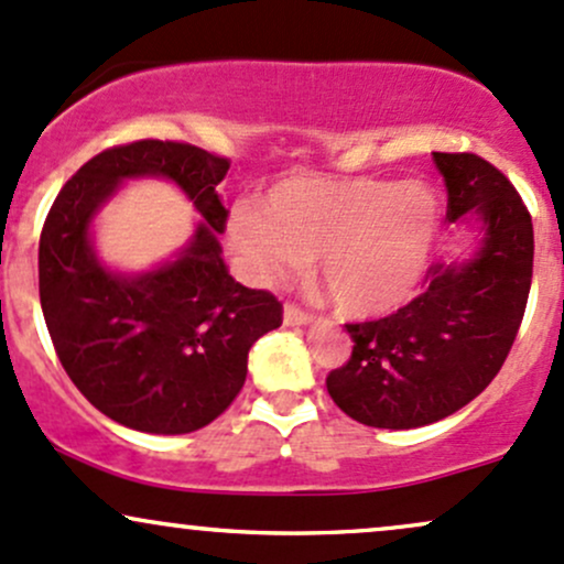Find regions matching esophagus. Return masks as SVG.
<instances>
[{
	"mask_svg": "<svg viewBox=\"0 0 564 564\" xmlns=\"http://www.w3.org/2000/svg\"><path fill=\"white\" fill-rule=\"evenodd\" d=\"M283 323H286V326H307V323H313V315L304 313L296 304H286V307H283Z\"/></svg>",
	"mask_w": 564,
	"mask_h": 564,
	"instance_id": "esophagus-1",
	"label": "esophagus"
}]
</instances>
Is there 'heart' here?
I'll return each instance as SVG.
<instances>
[{
  "label": "heart",
  "instance_id": "heart-1",
  "mask_svg": "<svg viewBox=\"0 0 564 564\" xmlns=\"http://www.w3.org/2000/svg\"><path fill=\"white\" fill-rule=\"evenodd\" d=\"M230 243L262 286L302 273L321 257L328 300L349 318H377L405 304L430 270L440 200L424 183L289 177L238 209Z\"/></svg>",
  "mask_w": 564,
  "mask_h": 564
}]
</instances>
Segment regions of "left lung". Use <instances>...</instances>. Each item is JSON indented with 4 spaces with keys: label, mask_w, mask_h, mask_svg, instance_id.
Wrapping results in <instances>:
<instances>
[{
    "label": "left lung",
    "mask_w": 564,
    "mask_h": 564,
    "mask_svg": "<svg viewBox=\"0 0 564 564\" xmlns=\"http://www.w3.org/2000/svg\"><path fill=\"white\" fill-rule=\"evenodd\" d=\"M448 219L477 225L467 260H440L398 313L349 323L352 355L328 373L347 416L379 430H416L451 416L494 381L514 345L533 278V219L514 185L475 153H432Z\"/></svg>",
    "instance_id": "1"
}]
</instances>
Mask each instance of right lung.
<instances>
[{"mask_svg": "<svg viewBox=\"0 0 564 564\" xmlns=\"http://www.w3.org/2000/svg\"><path fill=\"white\" fill-rule=\"evenodd\" d=\"M228 159L170 140H138L89 159L57 193L39 238V300L63 368L113 422L185 435L215 422L246 381L249 349L281 326L270 291L228 273L217 185ZM170 178L202 219L172 261L119 274L96 257L91 223L121 182Z\"/></svg>", "mask_w": 564, "mask_h": 564, "instance_id": "obj_1", "label": "right lung"}]
</instances>
